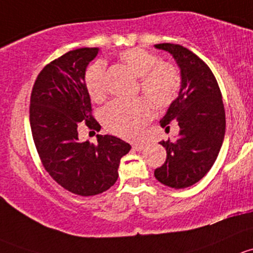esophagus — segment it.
Here are the masks:
<instances>
[{"mask_svg": "<svg viewBox=\"0 0 253 253\" xmlns=\"http://www.w3.org/2000/svg\"><path fill=\"white\" fill-rule=\"evenodd\" d=\"M145 147L146 145L142 144V142H135V144L132 145V148H134L135 151H142Z\"/></svg>", "mask_w": 253, "mask_h": 253, "instance_id": "esophagus-1", "label": "esophagus"}]
</instances>
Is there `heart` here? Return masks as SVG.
<instances>
[{
  "mask_svg": "<svg viewBox=\"0 0 253 253\" xmlns=\"http://www.w3.org/2000/svg\"><path fill=\"white\" fill-rule=\"evenodd\" d=\"M119 58L127 69L140 78V90L153 106L168 107L179 95L181 77L170 64L161 63L156 54L142 48L121 52ZM85 87L91 100L105 97V66L101 62L91 64L84 78ZM152 117V107L144 98L134 101H112L101 112V119L108 131L126 139H135Z\"/></svg>",
  "mask_w": 253,
  "mask_h": 253,
  "instance_id": "obj_1",
  "label": "heart"
}]
</instances>
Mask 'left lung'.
Returning a JSON list of instances; mask_svg holds the SVG:
<instances>
[{
	"label": "left lung",
	"mask_w": 253,
	"mask_h": 253,
	"mask_svg": "<svg viewBox=\"0 0 253 253\" xmlns=\"http://www.w3.org/2000/svg\"><path fill=\"white\" fill-rule=\"evenodd\" d=\"M180 69L181 87L169 105L161 126L169 130V122L180 127L175 140L161 141L166 148L165 165L155 170L160 183L173 189H185L201 180L218 157L225 135V112L219 86L212 70L194 52L174 43H158Z\"/></svg>",
	"instance_id": "obj_1"
}]
</instances>
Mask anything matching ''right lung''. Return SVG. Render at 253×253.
<instances>
[{
    "mask_svg": "<svg viewBox=\"0 0 253 253\" xmlns=\"http://www.w3.org/2000/svg\"><path fill=\"white\" fill-rule=\"evenodd\" d=\"M100 48L67 52L38 75L30 98V126L43 167L62 187L93 196L113 186L121 158L131 146L113 135H97V145L82 142L78 126L101 129L91 116L84 78Z\"/></svg>",
    "mask_w": 253,
    "mask_h": 253,
    "instance_id": "obj_1",
    "label": "right lung"
}]
</instances>
